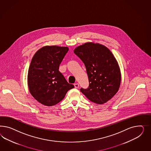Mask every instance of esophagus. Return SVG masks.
Instances as JSON below:
<instances>
[{"mask_svg": "<svg viewBox=\"0 0 151 151\" xmlns=\"http://www.w3.org/2000/svg\"><path fill=\"white\" fill-rule=\"evenodd\" d=\"M74 86H75V88H78L79 87V84L78 83H76L74 84Z\"/></svg>", "mask_w": 151, "mask_h": 151, "instance_id": "1", "label": "esophagus"}]
</instances>
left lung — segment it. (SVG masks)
Returning a JSON list of instances; mask_svg holds the SVG:
<instances>
[{
  "instance_id": "obj_1",
  "label": "left lung",
  "mask_w": 151,
  "mask_h": 151,
  "mask_svg": "<svg viewBox=\"0 0 151 151\" xmlns=\"http://www.w3.org/2000/svg\"><path fill=\"white\" fill-rule=\"evenodd\" d=\"M74 53L85 64L89 81L88 88H81V92L97 104L110 100L121 83L119 65L111 51L99 44L87 42L75 48Z\"/></svg>"
}]
</instances>
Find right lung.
<instances>
[{
    "label": "right lung",
    "instance_id": "1",
    "mask_svg": "<svg viewBox=\"0 0 151 151\" xmlns=\"http://www.w3.org/2000/svg\"><path fill=\"white\" fill-rule=\"evenodd\" d=\"M68 51V47L46 46L32 58L28 70V87L32 95L42 105H55L74 87L59 70Z\"/></svg>",
    "mask_w": 151,
    "mask_h": 151
}]
</instances>
